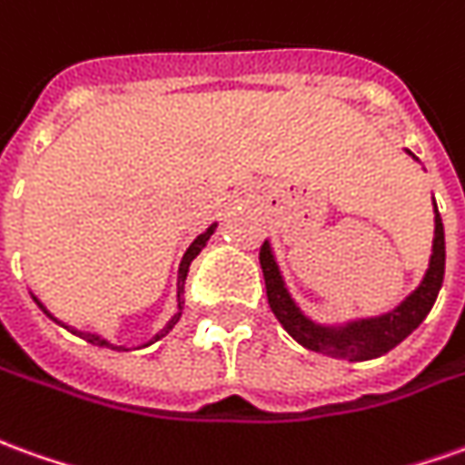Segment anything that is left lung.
Masks as SVG:
<instances>
[{
  "mask_svg": "<svg viewBox=\"0 0 465 465\" xmlns=\"http://www.w3.org/2000/svg\"><path fill=\"white\" fill-rule=\"evenodd\" d=\"M259 264H262V272H264L269 307L274 312V317L282 322V327L302 347H307L312 352H322L327 357H337V360H350V362L372 360V357L391 352L395 345H401L402 340L413 332L418 324L423 322L430 307L436 304L438 292H440V284H443V272H446L443 222H440V213L436 209L433 254H430V264H428V272H425L420 287L415 289L401 307H395L388 314L372 317V320L350 322L345 327H322V324H314L302 314L300 307L289 297L284 279L279 274V266L274 262V254H272V249H269L266 242L259 249Z\"/></svg>",
  "mask_w": 465,
  "mask_h": 465,
  "instance_id": "8db88e82",
  "label": "left lung"
}]
</instances>
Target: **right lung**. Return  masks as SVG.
I'll return each mask as SVG.
<instances>
[{
  "label": "right lung",
  "instance_id": "obj_1",
  "mask_svg": "<svg viewBox=\"0 0 465 465\" xmlns=\"http://www.w3.org/2000/svg\"><path fill=\"white\" fill-rule=\"evenodd\" d=\"M213 229H216V223H213V226H209V229H206V232L201 233V236H196V242L191 243V246H188V249H186V254H183V262H181V269H178V310H176V314H173V317L168 320V324H165L163 330H161V332L155 334V337H153V340H151V342H155V340H161L163 334H168V330H173V324H176L178 320H181V310H183V284H186L188 266H191V262L196 259V254H199L201 249L206 246V242H209V236H211V233H213ZM37 304H40V302H37ZM40 307H42V304H40ZM42 310H45V307H42ZM45 312H47V310H45ZM47 314H50V312H47ZM50 317H52V314H50ZM52 320H54V317H52ZM54 322H57V320H54ZM63 327H64V324H63ZM73 332H74V330H73ZM77 334H80L83 340H87L90 345L110 347V350H120V347L110 345L108 340H103L100 334H85V332H77ZM151 342H148V345H151ZM148 345H143V347H148Z\"/></svg>",
  "mask_w": 465,
  "mask_h": 465
}]
</instances>
